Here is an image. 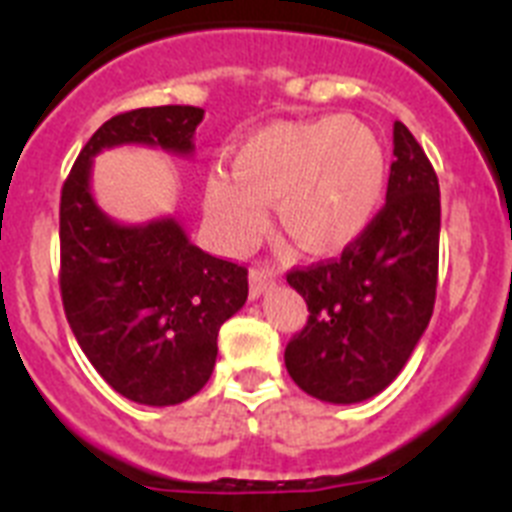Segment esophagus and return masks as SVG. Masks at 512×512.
Masks as SVG:
<instances>
[{"label":"esophagus","mask_w":512,"mask_h":512,"mask_svg":"<svg viewBox=\"0 0 512 512\" xmlns=\"http://www.w3.org/2000/svg\"><path fill=\"white\" fill-rule=\"evenodd\" d=\"M274 287V277L266 269H251V297H261L266 289Z\"/></svg>","instance_id":"esophagus-1"}]
</instances>
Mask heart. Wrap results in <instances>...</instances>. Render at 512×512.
I'll list each match as a JSON object with an SVG mask.
<instances>
[{"label":"heart","instance_id":"heart-1","mask_svg":"<svg viewBox=\"0 0 512 512\" xmlns=\"http://www.w3.org/2000/svg\"><path fill=\"white\" fill-rule=\"evenodd\" d=\"M387 153L364 122L341 115L269 122L210 174L205 210L223 246L243 253L264 235L266 205L300 248L333 253L359 241L387 192Z\"/></svg>","mask_w":512,"mask_h":512}]
</instances>
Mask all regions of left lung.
I'll use <instances>...</instances> for the list:
<instances>
[{"instance_id":"8db88e82","label":"left lung","mask_w":512,"mask_h":512,"mask_svg":"<svg viewBox=\"0 0 512 512\" xmlns=\"http://www.w3.org/2000/svg\"><path fill=\"white\" fill-rule=\"evenodd\" d=\"M387 202L341 259L287 274L307 325L284 364L300 390L333 405L369 400L392 384L428 328L436 302L441 192L431 161L395 122Z\"/></svg>"}]
</instances>
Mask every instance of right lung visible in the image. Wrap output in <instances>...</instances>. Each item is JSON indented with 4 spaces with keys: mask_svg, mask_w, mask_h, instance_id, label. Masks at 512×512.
I'll list each match as a JSON object with an SVG mask.
<instances>
[{
    "mask_svg": "<svg viewBox=\"0 0 512 512\" xmlns=\"http://www.w3.org/2000/svg\"><path fill=\"white\" fill-rule=\"evenodd\" d=\"M205 110L140 107L110 117L81 148L61 189V297L99 377L140 405H179L215 369L220 325L246 305L248 269L194 246L174 217L122 225L89 189L92 158L143 143L189 156Z\"/></svg>",
    "mask_w": 512,
    "mask_h": 512,
    "instance_id": "add662e5",
    "label": "right lung"
}]
</instances>
